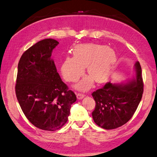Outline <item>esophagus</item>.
Returning a JSON list of instances; mask_svg holds the SVG:
<instances>
[{
	"label": "esophagus",
	"instance_id": "34e87169",
	"mask_svg": "<svg viewBox=\"0 0 157 157\" xmlns=\"http://www.w3.org/2000/svg\"><path fill=\"white\" fill-rule=\"evenodd\" d=\"M84 97V94H82V93H78L77 94V98L78 99H82Z\"/></svg>",
	"mask_w": 157,
	"mask_h": 157
}]
</instances>
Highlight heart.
<instances>
[{
	"label": "heart",
	"mask_w": 157,
	"mask_h": 157,
	"mask_svg": "<svg viewBox=\"0 0 157 157\" xmlns=\"http://www.w3.org/2000/svg\"><path fill=\"white\" fill-rule=\"evenodd\" d=\"M73 56H67L60 66L65 80L75 82L84 75L85 67L88 74L75 85L79 90L86 91L92 86L93 79L103 83L109 78L116 62V53L113 49L93 43L77 44L73 49Z\"/></svg>",
	"instance_id": "heart-1"
}]
</instances>
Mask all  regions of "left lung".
Returning <instances> with one entry per match:
<instances>
[{
    "instance_id": "1",
    "label": "left lung",
    "mask_w": 157,
    "mask_h": 157,
    "mask_svg": "<svg viewBox=\"0 0 157 157\" xmlns=\"http://www.w3.org/2000/svg\"><path fill=\"white\" fill-rule=\"evenodd\" d=\"M136 78L126 84L107 82L94 91L92 96L95 108L92 116L95 123L104 129L117 128L132 118L144 93L141 67L139 62L135 64Z\"/></svg>"
}]
</instances>
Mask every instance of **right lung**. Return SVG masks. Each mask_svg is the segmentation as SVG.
<instances>
[{
  "mask_svg": "<svg viewBox=\"0 0 157 157\" xmlns=\"http://www.w3.org/2000/svg\"><path fill=\"white\" fill-rule=\"evenodd\" d=\"M59 42L47 38L22 54L18 65L16 95L22 112L33 126L55 131L67 123L76 95L65 84L51 58Z\"/></svg>",
  "mask_w": 157,
  "mask_h": 157,
  "instance_id": "add662e5",
  "label": "right lung"
}]
</instances>
